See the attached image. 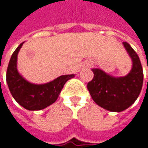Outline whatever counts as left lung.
I'll return each instance as SVG.
<instances>
[{"label": "left lung", "instance_id": "obj_1", "mask_svg": "<svg viewBox=\"0 0 148 148\" xmlns=\"http://www.w3.org/2000/svg\"><path fill=\"white\" fill-rule=\"evenodd\" d=\"M123 44L132 58L131 71L124 77L115 78L93 69V79L87 84L93 101L103 109L115 112L123 111L132 105L143 85V70L139 56L127 42Z\"/></svg>", "mask_w": 148, "mask_h": 148}]
</instances>
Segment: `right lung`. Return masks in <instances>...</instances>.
<instances>
[{"mask_svg": "<svg viewBox=\"0 0 148 148\" xmlns=\"http://www.w3.org/2000/svg\"><path fill=\"white\" fill-rule=\"evenodd\" d=\"M20 45L13 53L7 70V82L12 96L17 103L29 110H40L56 102L64 84L74 74L62 75L43 85H35L26 81L17 71V56Z\"/></svg>", "mask_w": 148, "mask_h": 148, "instance_id": "1", "label": "right lung"}]
</instances>
